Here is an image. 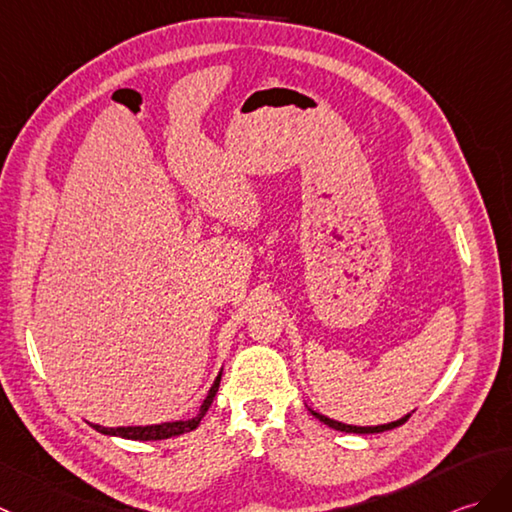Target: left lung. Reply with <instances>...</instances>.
Instances as JSON below:
<instances>
[{
    "label": "left lung",
    "instance_id": "obj_1",
    "mask_svg": "<svg viewBox=\"0 0 512 512\" xmlns=\"http://www.w3.org/2000/svg\"><path fill=\"white\" fill-rule=\"evenodd\" d=\"M310 412L314 414V417H316L318 421H323L325 425L334 427V430H340V432H349V434H377V432H386V430H392V427L403 425V423H406V421L410 419V414H408V417H403V419H399V421H392V423H386V425L358 427V425H347V423H340V421H334V419H327V417H323V414H318V412H314V410H310Z\"/></svg>",
    "mask_w": 512,
    "mask_h": 512
}]
</instances>
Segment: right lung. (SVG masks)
Wrapping results in <instances>:
<instances>
[{"label":"right lung","mask_w":512,"mask_h":512,"mask_svg":"<svg viewBox=\"0 0 512 512\" xmlns=\"http://www.w3.org/2000/svg\"><path fill=\"white\" fill-rule=\"evenodd\" d=\"M220 375H222V373H220ZM220 375L216 377V382H213L207 399L202 401V406H200V410H198V414H196L194 419L172 421V423H159V425H146V427H102V425H95V423H91V427H93V430L102 432V434L130 438V441H163V438H172V436H178V434L192 432V430H196V427H198L200 419L205 417V412L209 410L213 397H216L218 386H220Z\"/></svg>","instance_id":"add662e5"}]
</instances>
